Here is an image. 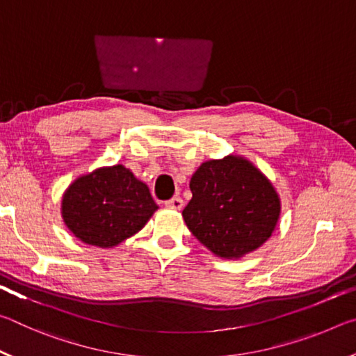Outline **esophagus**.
Masks as SVG:
<instances>
[{"label": "esophagus", "instance_id": "obj_1", "mask_svg": "<svg viewBox=\"0 0 356 356\" xmlns=\"http://www.w3.org/2000/svg\"><path fill=\"white\" fill-rule=\"evenodd\" d=\"M165 206L170 207V209H174V210H180L184 207V201H182V197H180V196H174V197H171L170 201L165 202Z\"/></svg>", "mask_w": 356, "mask_h": 356}]
</instances>
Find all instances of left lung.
<instances>
[{"label":"left lung","mask_w":356,"mask_h":356,"mask_svg":"<svg viewBox=\"0 0 356 356\" xmlns=\"http://www.w3.org/2000/svg\"><path fill=\"white\" fill-rule=\"evenodd\" d=\"M190 190L185 225L218 257H243L267 242L278 225V193L243 156L204 161L191 176Z\"/></svg>","instance_id":"obj_1"}]
</instances>
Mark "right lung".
I'll use <instances>...</instances> for the list:
<instances>
[{
	"mask_svg": "<svg viewBox=\"0 0 356 356\" xmlns=\"http://www.w3.org/2000/svg\"><path fill=\"white\" fill-rule=\"evenodd\" d=\"M159 209L149 186L124 165L97 168L64 191V225L83 243L113 248L135 236Z\"/></svg>",
	"mask_w": 356,
	"mask_h": 356,
	"instance_id": "add662e5",
	"label": "right lung"
}]
</instances>
